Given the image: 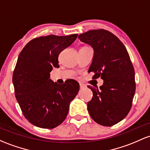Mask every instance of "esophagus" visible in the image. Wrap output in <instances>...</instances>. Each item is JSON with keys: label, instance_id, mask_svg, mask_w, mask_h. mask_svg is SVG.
Here are the masks:
<instances>
[{"label": "esophagus", "instance_id": "1", "mask_svg": "<svg viewBox=\"0 0 150 150\" xmlns=\"http://www.w3.org/2000/svg\"><path fill=\"white\" fill-rule=\"evenodd\" d=\"M86 85H85V84H83V83H80V89H84L86 88Z\"/></svg>", "mask_w": 150, "mask_h": 150}]
</instances>
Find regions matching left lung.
<instances>
[{
    "mask_svg": "<svg viewBox=\"0 0 150 150\" xmlns=\"http://www.w3.org/2000/svg\"><path fill=\"white\" fill-rule=\"evenodd\" d=\"M80 41L94 50L89 72L95 79L103 80L100 88L88 87L93 98L88 110L94 121L103 126H112L129 113L135 93L134 70L125 46L106 30H92L78 36Z\"/></svg>",
    "mask_w": 150,
    "mask_h": 150,
    "instance_id": "left-lung-1",
    "label": "left lung"
}]
</instances>
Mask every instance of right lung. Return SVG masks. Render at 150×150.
Segmentation results:
<instances>
[{"instance_id": "add662e5", "label": "right lung", "mask_w": 150, "mask_h": 150, "mask_svg": "<svg viewBox=\"0 0 150 150\" xmlns=\"http://www.w3.org/2000/svg\"><path fill=\"white\" fill-rule=\"evenodd\" d=\"M78 35L36 38L20 53L13 75L15 95L25 117L33 125L52 129L66 118L80 85L72 79L62 85L54 83L50 72L59 67V54Z\"/></svg>"}]
</instances>
